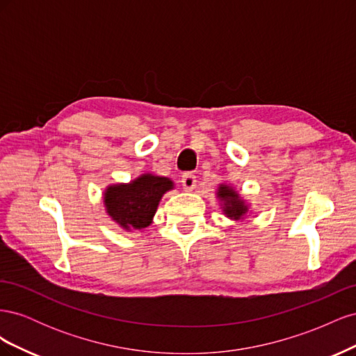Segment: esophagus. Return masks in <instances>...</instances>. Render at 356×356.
<instances>
[{"label":"esophagus","instance_id":"obj_1","mask_svg":"<svg viewBox=\"0 0 356 356\" xmlns=\"http://www.w3.org/2000/svg\"><path fill=\"white\" fill-rule=\"evenodd\" d=\"M196 182H197V179H196V177L193 175V174H184V175H182V178H181L182 188H184L186 191H191L193 188H195L196 187Z\"/></svg>","mask_w":356,"mask_h":356}]
</instances>
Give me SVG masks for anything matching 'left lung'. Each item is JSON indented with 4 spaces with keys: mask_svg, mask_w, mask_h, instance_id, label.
Masks as SVG:
<instances>
[{
    "mask_svg": "<svg viewBox=\"0 0 356 356\" xmlns=\"http://www.w3.org/2000/svg\"><path fill=\"white\" fill-rule=\"evenodd\" d=\"M218 199L222 202V212L225 217H229L232 220H242L245 217V213L248 212V204L245 203L243 199L238 195V191H234L233 187L220 184L218 191H217Z\"/></svg>",
    "mask_w": 356,
    "mask_h": 356,
    "instance_id": "left-lung-1",
    "label": "left lung"
}]
</instances>
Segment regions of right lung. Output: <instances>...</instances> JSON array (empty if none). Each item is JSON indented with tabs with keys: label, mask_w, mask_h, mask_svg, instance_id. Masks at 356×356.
<instances>
[{
	"label": "right lung",
	"mask_w": 356,
	"mask_h": 356,
	"mask_svg": "<svg viewBox=\"0 0 356 356\" xmlns=\"http://www.w3.org/2000/svg\"><path fill=\"white\" fill-rule=\"evenodd\" d=\"M174 182L166 177L144 174L129 184L108 186L104 193V204L110 215L124 230H143L153 222L159 202Z\"/></svg>",
	"instance_id": "add662e5"
}]
</instances>
